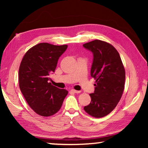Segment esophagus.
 Masks as SVG:
<instances>
[{
	"label": "esophagus",
	"mask_w": 148,
	"mask_h": 148,
	"mask_svg": "<svg viewBox=\"0 0 148 148\" xmlns=\"http://www.w3.org/2000/svg\"><path fill=\"white\" fill-rule=\"evenodd\" d=\"M71 91L74 92V93H80V92H81V91H76V90H75V89H72Z\"/></svg>",
	"instance_id": "34e87169"
}]
</instances>
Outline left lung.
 Masks as SVG:
<instances>
[{
  "label": "left lung",
  "instance_id": "1",
  "mask_svg": "<svg viewBox=\"0 0 148 148\" xmlns=\"http://www.w3.org/2000/svg\"><path fill=\"white\" fill-rule=\"evenodd\" d=\"M83 46L93 54L91 75L95 79L91 101L84 107L90 116L100 118L114 110L125 87V71L118 51L106 42L95 40Z\"/></svg>",
  "mask_w": 148,
  "mask_h": 148
}]
</instances>
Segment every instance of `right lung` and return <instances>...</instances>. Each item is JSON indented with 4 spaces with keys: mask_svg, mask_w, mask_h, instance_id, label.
I'll return each instance as SVG.
<instances>
[{
    "mask_svg": "<svg viewBox=\"0 0 148 148\" xmlns=\"http://www.w3.org/2000/svg\"><path fill=\"white\" fill-rule=\"evenodd\" d=\"M68 46L40 43L23 56L19 69V86L24 98L34 112L53 116L61 109L68 91L52 86L49 74L55 72L60 56Z\"/></svg>",
    "mask_w": 148,
    "mask_h": 148,
    "instance_id": "add662e5",
    "label": "right lung"
}]
</instances>
